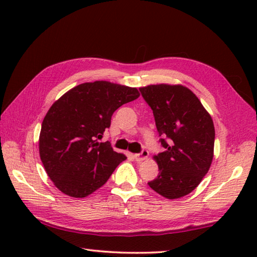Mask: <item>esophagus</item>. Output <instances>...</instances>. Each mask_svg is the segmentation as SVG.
I'll list each match as a JSON object with an SVG mask.
<instances>
[{"label": "esophagus", "instance_id": "34e87169", "mask_svg": "<svg viewBox=\"0 0 257 257\" xmlns=\"http://www.w3.org/2000/svg\"><path fill=\"white\" fill-rule=\"evenodd\" d=\"M149 155H150L149 151L144 150V151L142 152L141 154H136V155H135V160H136L138 163H139V162H143V161H145L147 158H149Z\"/></svg>", "mask_w": 257, "mask_h": 257}]
</instances>
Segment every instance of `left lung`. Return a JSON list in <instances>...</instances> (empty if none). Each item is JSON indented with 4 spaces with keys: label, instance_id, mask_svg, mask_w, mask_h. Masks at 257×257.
<instances>
[{
    "label": "left lung",
    "instance_id": "left-lung-1",
    "mask_svg": "<svg viewBox=\"0 0 257 257\" xmlns=\"http://www.w3.org/2000/svg\"><path fill=\"white\" fill-rule=\"evenodd\" d=\"M139 90L153 110L156 128L163 137L161 144L167 149L154 155L160 172L149 186L168 199L184 197L210 170L215 138L213 120L185 86L159 84Z\"/></svg>",
    "mask_w": 257,
    "mask_h": 257
}]
</instances>
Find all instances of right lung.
<instances>
[{"instance_id": "obj_1", "label": "right lung", "mask_w": 257, "mask_h": 257, "mask_svg": "<svg viewBox=\"0 0 257 257\" xmlns=\"http://www.w3.org/2000/svg\"><path fill=\"white\" fill-rule=\"evenodd\" d=\"M136 87L97 80L63 94L47 111L38 141L40 156L54 186L82 198L108 180L124 161L110 143H98L116 108L139 97Z\"/></svg>"}]
</instances>
